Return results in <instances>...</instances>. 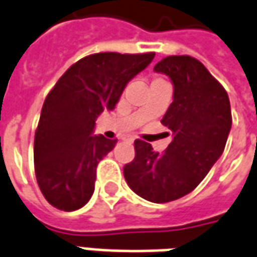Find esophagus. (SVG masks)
<instances>
[{
	"label": "esophagus",
	"mask_w": 257,
	"mask_h": 257,
	"mask_svg": "<svg viewBox=\"0 0 257 257\" xmlns=\"http://www.w3.org/2000/svg\"><path fill=\"white\" fill-rule=\"evenodd\" d=\"M124 141L125 143H133V141H134V139H133V137H127V139H124Z\"/></svg>",
	"instance_id": "obj_1"
}]
</instances>
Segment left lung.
Wrapping results in <instances>:
<instances>
[{"instance_id":"1","label":"left lung","mask_w":257,"mask_h":257,"mask_svg":"<svg viewBox=\"0 0 257 257\" xmlns=\"http://www.w3.org/2000/svg\"><path fill=\"white\" fill-rule=\"evenodd\" d=\"M173 84V102L161 123L172 132L165 152L136 140L124 165L127 185L152 203L173 201L194 190L225 148L232 117L228 93L199 60L169 56L154 67Z\"/></svg>"}]
</instances>
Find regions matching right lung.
I'll list each match as a JSON object with an SVG mask.
<instances>
[{"label":"right lung","mask_w":257,"mask_h":257,"mask_svg":"<svg viewBox=\"0 0 257 257\" xmlns=\"http://www.w3.org/2000/svg\"><path fill=\"white\" fill-rule=\"evenodd\" d=\"M155 53H98L71 65L44 100L35 134V172L44 199L63 211L84 207L93 194L99 161L117 140L93 134L95 121L113 110L127 84Z\"/></svg>","instance_id":"1"}]
</instances>
